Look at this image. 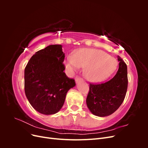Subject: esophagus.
<instances>
[{
  "label": "esophagus",
  "mask_w": 148,
  "mask_h": 148,
  "mask_svg": "<svg viewBox=\"0 0 148 148\" xmlns=\"http://www.w3.org/2000/svg\"><path fill=\"white\" fill-rule=\"evenodd\" d=\"M82 80H83L82 78L77 77H76V78H75V82H76V83L77 84V83H78L80 81H82Z\"/></svg>",
  "instance_id": "obj_1"
}]
</instances>
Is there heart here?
Masks as SVG:
<instances>
[{
  "mask_svg": "<svg viewBox=\"0 0 148 148\" xmlns=\"http://www.w3.org/2000/svg\"><path fill=\"white\" fill-rule=\"evenodd\" d=\"M65 66L71 72L77 71L79 67H86L84 73L86 78L92 82H99L115 70L116 62L102 51L84 48L78 49L73 56H67Z\"/></svg>",
  "mask_w": 148,
  "mask_h": 148,
  "instance_id": "1",
  "label": "heart"
}]
</instances>
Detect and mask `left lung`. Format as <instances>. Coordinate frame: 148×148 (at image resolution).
I'll use <instances>...</instances> for the list:
<instances>
[{
  "instance_id": "left-lung-1",
  "label": "left lung",
  "mask_w": 148,
  "mask_h": 148,
  "mask_svg": "<svg viewBox=\"0 0 148 148\" xmlns=\"http://www.w3.org/2000/svg\"><path fill=\"white\" fill-rule=\"evenodd\" d=\"M119 70L114 77L101 84H89L86 105L91 112L98 117L113 114L122 104L128 87L127 66L118 56Z\"/></svg>"
}]
</instances>
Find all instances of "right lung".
<instances>
[{
	"label": "right lung",
	"instance_id": "obj_1",
	"mask_svg": "<svg viewBox=\"0 0 148 148\" xmlns=\"http://www.w3.org/2000/svg\"><path fill=\"white\" fill-rule=\"evenodd\" d=\"M65 53L60 44L50 45L31 57L25 69V92L33 108L44 115L57 113L66 93L75 86L64 72Z\"/></svg>",
	"mask_w": 148,
	"mask_h": 148
}]
</instances>
